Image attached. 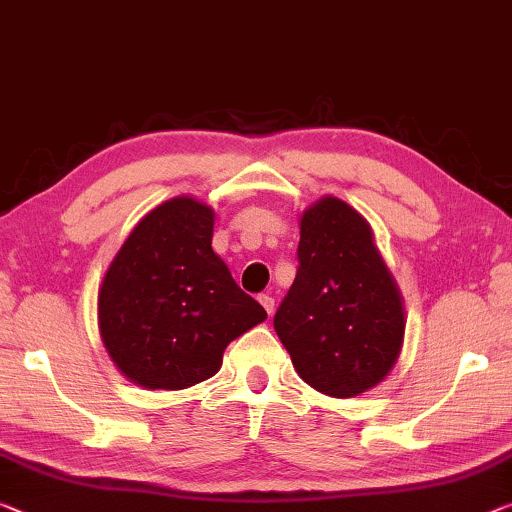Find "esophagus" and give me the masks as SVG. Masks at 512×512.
<instances>
[{"mask_svg":"<svg viewBox=\"0 0 512 512\" xmlns=\"http://www.w3.org/2000/svg\"><path fill=\"white\" fill-rule=\"evenodd\" d=\"M258 302L263 304V309L267 311V316H272V313H274V297L270 293H263V295H258Z\"/></svg>","mask_w":512,"mask_h":512,"instance_id":"1","label":"esophagus"}]
</instances>
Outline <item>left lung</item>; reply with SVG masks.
I'll return each mask as SVG.
<instances>
[{"instance_id":"obj_1","label":"left lung","mask_w":512,"mask_h":512,"mask_svg":"<svg viewBox=\"0 0 512 512\" xmlns=\"http://www.w3.org/2000/svg\"><path fill=\"white\" fill-rule=\"evenodd\" d=\"M297 261L274 329L306 384L334 398L359 396L389 375L405 334L403 302L371 226L325 196L304 210Z\"/></svg>"}]
</instances>
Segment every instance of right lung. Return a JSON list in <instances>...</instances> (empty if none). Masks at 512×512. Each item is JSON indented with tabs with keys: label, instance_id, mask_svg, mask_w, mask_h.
<instances>
[{
	"label": "right lung",
	"instance_id": "add662e5",
	"mask_svg": "<svg viewBox=\"0 0 512 512\" xmlns=\"http://www.w3.org/2000/svg\"><path fill=\"white\" fill-rule=\"evenodd\" d=\"M215 212L178 196L141 219L98 293L102 343L146 389H185L215 375L233 338L267 313L212 251Z\"/></svg>",
	"mask_w": 512,
	"mask_h": 512
}]
</instances>
